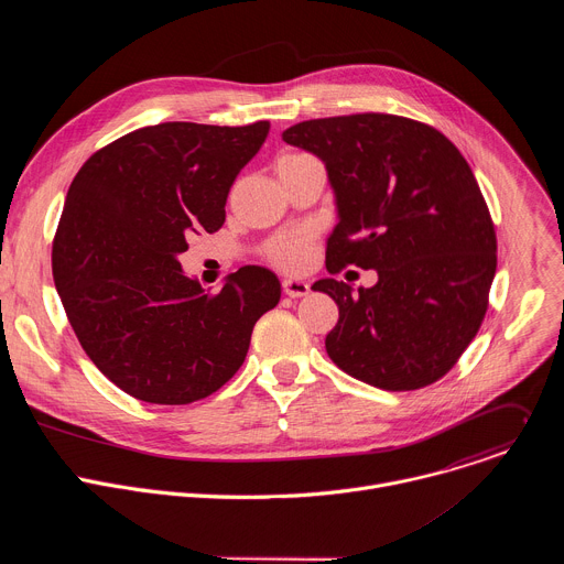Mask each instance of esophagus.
<instances>
[{
  "label": "esophagus",
  "instance_id": "esophagus-1",
  "mask_svg": "<svg viewBox=\"0 0 564 564\" xmlns=\"http://www.w3.org/2000/svg\"><path fill=\"white\" fill-rule=\"evenodd\" d=\"M283 292L292 299H299L310 292V283L303 279H283Z\"/></svg>",
  "mask_w": 564,
  "mask_h": 564
}]
</instances>
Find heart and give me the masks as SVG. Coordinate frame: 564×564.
I'll return each mask as SVG.
<instances>
[{
    "label": "heart",
    "instance_id": "b5f03b06",
    "mask_svg": "<svg viewBox=\"0 0 564 564\" xmlns=\"http://www.w3.org/2000/svg\"><path fill=\"white\" fill-rule=\"evenodd\" d=\"M303 158V153H290V155H283L279 160V165H285V163H292V160H299ZM312 229L303 227V229H292V231H283V234H276L272 236L263 252L268 257V261H272L274 265L283 268V270H299L307 263L310 259V246H312Z\"/></svg>",
    "mask_w": 564,
    "mask_h": 564
}]
</instances>
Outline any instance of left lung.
Segmentation results:
<instances>
[{
    "label": "left lung",
    "instance_id": "8db88e82",
    "mask_svg": "<svg viewBox=\"0 0 564 564\" xmlns=\"http://www.w3.org/2000/svg\"><path fill=\"white\" fill-rule=\"evenodd\" d=\"M288 144L324 160L339 223L326 268L377 270L372 288L321 279L339 307L328 357L381 390L442 379L477 335L498 265L496 227L459 149L435 127L390 113L305 120Z\"/></svg>",
    "mask_w": 564,
    "mask_h": 564
}]
</instances>
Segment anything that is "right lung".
I'll return each instance as SVG.
<instances>
[{
	"mask_svg": "<svg viewBox=\"0 0 564 564\" xmlns=\"http://www.w3.org/2000/svg\"><path fill=\"white\" fill-rule=\"evenodd\" d=\"M270 131L163 122L98 149L75 174L53 238V281L98 370L149 404L205 399L243 366L257 321L281 299L274 272L246 265L220 292L178 254L225 223L227 194Z\"/></svg>",
	"mask_w": 564,
	"mask_h": 564,
	"instance_id": "1",
	"label": "right lung"
}]
</instances>
